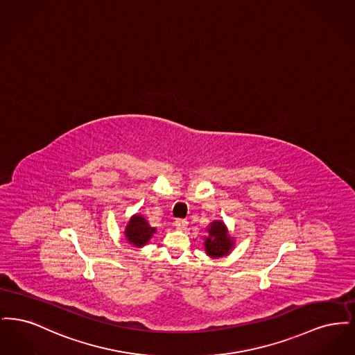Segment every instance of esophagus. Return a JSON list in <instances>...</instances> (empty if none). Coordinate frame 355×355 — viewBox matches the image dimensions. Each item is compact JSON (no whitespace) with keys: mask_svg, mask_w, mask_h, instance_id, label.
Masks as SVG:
<instances>
[{"mask_svg":"<svg viewBox=\"0 0 355 355\" xmlns=\"http://www.w3.org/2000/svg\"><path fill=\"white\" fill-rule=\"evenodd\" d=\"M187 225H189V222L186 220H175V222H174V226H175L178 230H185L186 227H187Z\"/></svg>","mask_w":355,"mask_h":355,"instance_id":"1","label":"esophagus"}]
</instances>
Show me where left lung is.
<instances>
[{
  "instance_id": "8db88e82",
  "label": "left lung",
  "mask_w": 355,
  "mask_h": 355,
  "mask_svg": "<svg viewBox=\"0 0 355 355\" xmlns=\"http://www.w3.org/2000/svg\"><path fill=\"white\" fill-rule=\"evenodd\" d=\"M207 236H205V252L211 258H220L233 252L236 239L230 236L227 226L220 220H213L207 226Z\"/></svg>"
}]
</instances>
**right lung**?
<instances>
[{"label": "right lung", "mask_w": 355, "mask_h": 355, "mask_svg": "<svg viewBox=\"0 0 355 355\" xmlns=\"http://www.w3.org/2000/svg\"><path fill=\"white\" fill-rule=\"evenodd\" d=\"M157 229L152 227L142 214H133L125 227V238L135 248H144L149 243Z\"/></svg>", "instance_id": "obj_1"}]
</instances>
